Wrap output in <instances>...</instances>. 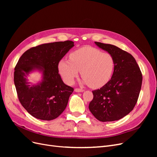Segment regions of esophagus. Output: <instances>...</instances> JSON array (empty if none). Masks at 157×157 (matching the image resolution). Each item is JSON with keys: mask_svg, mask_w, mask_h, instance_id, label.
Here are the masks:
<instances>
[{"mask_svg": "<svg viewBox=\"0 0 157 157\" xmlns=\"http://www.w3.org/2000/svg\"><path fill=\"white\" fill-rule=\"evenodd\" d=\"M75 91L76 92H82L84 91V90L82 88H75Z\"/></svg>", "mask_w": 157, "mask_h": 157, "instance_id": "obj_1", "label": "esophagus"}]
</instances>
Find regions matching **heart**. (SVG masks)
Masks as SVG:
<instances>
[{
  "instance_id": "1",
  "label": "heart",
  "mask_w": 157,
  "mask_h": 157,
  "mask_svg": "<svg viewBox=\"0 0 157 157\" xmlns=\"http://www.w3.org/2000/svg\"><path fill=\"white\" fill-rule=\"evenodd\" d=\"M70 59L59 61L58 68L66 83L73 84L80 71L84 82L93 88L104 86L111 79L115 69L113 56L91 46H84L71 52Z\"/></svg>"
}]
</instances>
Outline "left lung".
Returning a JSON list of instances; mask_svg holds the SVG:
<instances>
[{
  "label": "left lung",
  "mask_w": 157,
  "mask_h": 157,
  "mask_svg": "<svg viewBox=\"0 0 157 157\" xmlns=\"http://www.w3.org/2000/svg\"><path fill=\"white\" fill-rule=\"evenodd\" d=\"M95 43L113 56L115 65L111 79L100 89L92 91L94 98L89 109L99 121H118L135 107L141 88L142 73L128 52L112 44Z\"/></svg>",
  "instance_id": "left-lung-1"
}]
</instances>
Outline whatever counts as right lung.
<instances>
[{"mask_svg": "<svg viewBox=\"0 0 157 157\" xmlns=\"http://www.w3.org/2000/svg\"><path fill=\"white\" fill-rule=\"evenodd\" d=\"M73 46L71 40L42 44L27 50L19 59L14 69V84L20 102L33 117L54 120L67 107L74 89L61 80L58 64ZM35 69L43 71L44 80L30 86L26 77Z\"/></svg>", "mask_w": 157, "mask_h": 157, "instance_id": "add662e5", "label": "right lung"}]
</instances>
